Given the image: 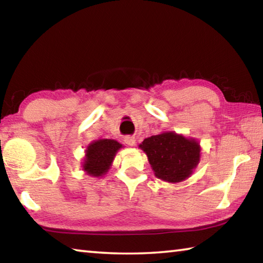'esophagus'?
<instances>
[{
    "label": "esophagus",
    "instance_id": "1",
    "mask_svg": "<svg viewBox=\"0 0 263 263\" xmlns=\"http://www.w3.org/2000/svg\"><path fill=\"white\" fill-rule=\"evenodd\" d=\"M124 141H125V144H127L128 146H135L136 145V138L133 136L124 137Z\"/></svg>",
    "mask_w": 263,
    "mask_h": 263
}]
</instances>
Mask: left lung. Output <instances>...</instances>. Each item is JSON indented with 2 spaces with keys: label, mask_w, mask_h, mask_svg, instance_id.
I'll return each mask as SVG.
<instances>
[{
  "label": "left lung",
  "mask_w": 263,
  "mask_h": 263,
  "mask_svg": "<svg viewBox=\"0 0 263 263\" xmlns=\"http://www.w3.org/2000/svg\"><path fill=\"white\" fill-rule=\"evenodd\" d=\"M159 179L181 182L193 173L199 161L198 142L174 132H166L145 139L140 145Z\"/></svg>",
  "instance_id": "1"
}]
</instances>
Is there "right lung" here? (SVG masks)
<instances>
[{"mask_svg":"<svg viewBox=\"0 0 263 263\" xmlns=\"http://www.w3.org/2000/svg\"><path fill=\"white\" fill-rule=\"evenodd\" d=\"M122 147V144L112 139H101L91 145L86 151L83 169L91 176L104 175L116 155V152Z\"/></svg>","mask_w":263,"mask_h":263,"instance_id":"obj_1","label":"right lung"}]
</instances>
